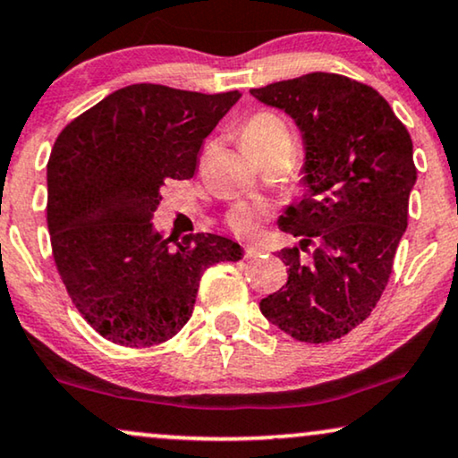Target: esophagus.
I'll return each mask as SVG.
<instances>
[{
  "label": "esophagus",
  "mask_w": 458,
  "mask_h": 458,
  "mask_svg": "<svg viewBox=\"0 0 458 458\" xmlns=\"http://www.w3.org/2000/svg\"><path fill=\"white\" fill-rule=\"evenodd\" d=\"M261 253H264V249L258 247V245H247L245 247V258H249V259L258 258V255H261Z\"/></svg>",
  "instance_id": "1"
}]
</instances>
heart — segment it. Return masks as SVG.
<instances>
[{
    "label": "heart",
    "instance_id": "b5f03b06",
    "mask_svg": "<svg viewBox=\"0 0 458 458\" xmlns=\"http://www.w3.org/2000/svg\"><path fill=\"white\" fill-rule=\"evenodd\" d=\"M280 140H291L289 127L284 125L283 119L272 113L253 114L241 130V144L245 146V150L251 152V155L259 148H264V146L280 142ZM230 224H233V228L241 234L253 233L255 225H258V211L245 205L236 207L233 216H230Z\"/></svg>",
    "mask_w": 458,
    "mask_h": 458
}]
</instances>
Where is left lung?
Wrapping results in <instances>:
<instances>
[{
    "label": "left lung",
    "instance_id": "1",
    "mask_svg": "<svg viewBox=\"0 0 458 458\" xmlns=\"http://www.w3.org/2000/svg\"><path fill=\"white\" fill-rule=\"evenodd\" d=\"M251 96L289 114L303 138V194L278 217L300 247L278 251L289 278L259 310L293 339L327 344L369 318L392 274L417 182L411 133L379 91L333 72ZM312 242L306 262L301 251Z\"/></svg>",
    "mask_w": 458,
    "mask_h": 458
}]
</instances>
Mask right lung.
I'll return each instance as SVG.
<instances>
[{"label":"right lung","mask_w":458,"mask_h":458,"mask_svg":"<svg viewBox=\"0 0 458 458\" xmlns=\"http://www.w3.org/2000/svg\"><path fill=\"white\" fill-rule=\"evenodd\" d=\"M241 91L127 85L71 121L47 161L54 261L79 314L125 347L172 339L192 316L200 276L242 259L217 234L165 236L152 225L167 180H188L203 140Z\"/></svg>","instance_id":"obj_1"}]
</instances>
